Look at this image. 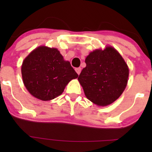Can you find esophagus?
Masks as SVG:
<instances>
[{"label": "esophagus", "instance_id": "esophagus-1", "mask_svg": "<svg viewBox=\"0 0 152 152\" xmlns=\"http://www.w3.org/2000/svg\"><path fill=\"white\" fill-rule=\"evenodd\" d=\"M75 71L78 75H80V72H81V68H75Z\"/></svg>", "mask_w": 152, "mask_h": 152}]
</instances>
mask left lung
I'll list each match as a JSON object with an SVG mask.
<instances>
[{"label": "left lung", "mask_w": 152, "mask_h": 152, "mask_svg": "<svg viewBox=\"0 0 152 152\" xmlns=\"http://www.w3.org/2000/svg\"><path fill=\"white\" fill-rule=\"evenodd\" d=\"M86 66L78 80L89 100L99 106L115 101L126 88L128 66L118 52L112 47L96 50L85 60Z\"/></svg>", "instance_id": "left-lung-1"}]
</instances>
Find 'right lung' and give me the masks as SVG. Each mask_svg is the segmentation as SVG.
I'll use <instances>...</instances> for the list:
<instances>
[{
	"label": "right lung",
	"mask_w": 152,
	"mask_h": 152,
	"mask_svg": "<svg viewBox=\"0 0 152 152\" xmlns=\"http://www.w3.org/2000/svg\"><path fill=\"white\" fill-rule=\"evenodd\" d=\"M21 73L30 94L43 101L59 96L68 83L78 77L57 49L45 46L37 48L24 59Z\"/></svg>",
	"instance_id": "obj_1"
}]
</instances>
